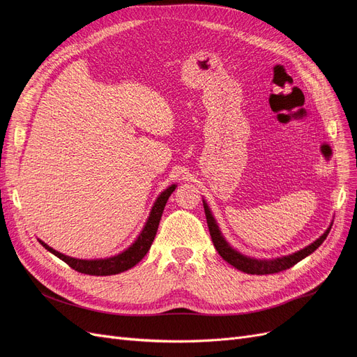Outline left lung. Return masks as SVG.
Segmentation results:
<instances>
[{
    "instance_id": "obj_1",
    "label": "left lung",
    "mask_w": 357,
    "mask_h": 357,
    "mask_svg": "<svg viewBox=\"0 0 357 357\" xmlns=\"http://www.w3.org/2000/svg\"><path fill=\"white\" fill-rule=\"evenodd\" d=\"M204 211H205V218H207V225H208L210 235H211V240H213V244L215 247V250L219 252V255L225 259L226 262L231 264L236 269H240V271L247 273V274L266 275V274H275V273L284 271V269L291 268L294 265H296L299 261H302V259L307 257L308 255H311L312 252H314L316 248H319L320 244L326 240V236H328V234L331 231V228H329L325 234L320 236L317 241L310 244L305 248H302V250H299V252H296L294 255L282 257V259H274V261H257V259L243 256L241 253L235 252L232 247L228 245V243H226L223 240V236L220 235L218 225H215L213 215H211L207 205H205V202H204Z\"/></svg>"
}]
</instances>
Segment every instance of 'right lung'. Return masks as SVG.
I'll use <instances>...</instances> for the list:
<instances>
[{
    "label": "right lung",
    "instance_id": "add662e5",
    "mask_svg": "<svg viewBox=\"0 0 357 357\" xmlns=\"http://www.w3.org/2000/svg\"><path fill=\"white\" fill-rule=\"evenodd\" d=\"M174 189H176V185H172L165 192L160 193V197L156 199L153 208H152V213H150V218L144 226L143 232L139 234L138 240L131 247H129L126 252L117 255L114 257L100 259V261H83V259H74V257H70V256L62 255L56 250H53L52 247H49L43 241H40V243L43 247H46L50 253L58 256L67 265H70L73 269H75V271H79L82 274L114 275L119 273H123V271H126V269L135 266L149 252V248H150V245H152L155 236H156V231H158V226H159V222L162 218V213H164L165 204H167L171 193L174 192Z\"/></svg>",
    "mask_w": 357,
    "mask_h": 357
}]
</instances>
